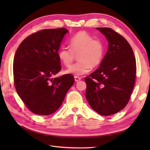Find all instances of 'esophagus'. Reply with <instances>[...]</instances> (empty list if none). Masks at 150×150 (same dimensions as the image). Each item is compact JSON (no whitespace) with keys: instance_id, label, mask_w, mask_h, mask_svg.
Wrapping results in <instances>:
<instances>
[{"instance_id":"esophagus-1","label":"esophagus","mask_w":150,"mask_h":150,"mask_svg":"<svg viewBox=\"0 0 150 150\" xmlns=\"http://www.w3.org/2000/svg\"><path fill=\"white\" fill-rule=\"evenodd\" d=\"M74 79H75V82H79V81H81V78L80 77H76V76H75V77H74Z\"/></svg>"}]
</instances>
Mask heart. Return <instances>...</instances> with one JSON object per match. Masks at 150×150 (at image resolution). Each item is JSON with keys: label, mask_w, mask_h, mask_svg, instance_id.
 I'll use <instances>...</instances> for the list:
<instances>
[{"label": "heart", "mask_w": 150, "mask_h": 150, "mask_svg": "<svg viewBox=\"0 0 150 150\" xmlns=\"http://www.w3.org/2000/svg\"><path fill=\"white\" fill-rule=\"evenodd\" d=\"M70 49L62 47L58 52L60 61L67 68L71 65L77 55L79 61L65 71L66 73L80 76L86 74L92 68L99 66L103 60L104 46L100 40L93 39L85 31H80L70 38Z\"/></svg>", "instance_id": "heart-1"}]
</instances>
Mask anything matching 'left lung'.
<instances>
[{
  "label": "left lung",
  "mask_w": 150,
  "mask_h": 150,
  "mask_svg": "<svg viewBox=\"0 0 150 150\" xmlns=\"http://www.w3.org/2000/svg\"><path fill=\"white\" fill-rule=\"evenodd\" d=\"M106 37L108 49L100 67L85 78L86 97L101 115L117 113L126 106L136 77L135 59L131 46L109 28H96Z\"/></svg>",
  "instance_id": "8db88e82"
}]
</instances>
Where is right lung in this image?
<instances>
[{
	"mask_svg": "<svg viewBox=\"0 0 150 150\" xmlns=\"http://www.w3.org/2000/svg\"><path fill=\"white\" fill-rule=\"evenodd\" d=\"M68 31L43 30L26 38L13 60L15 87L18 96L33 113L48 115L59 109L74 77L66 74L53 78L60 69L58 52Z\"/></svg>",
	"mask_w": 150,
	"mask_h": 150,
	"instance_id": "1",
	"label": "right lung"
}]
</instances>
